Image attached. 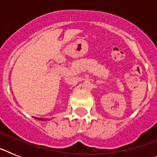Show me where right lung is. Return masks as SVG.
<instances>
[{"label":"right lung","instance_id":"right-lung-1","mask_svg":"<svg viewBox=\"0 0 157 157\" xmlns=\"http://www.w3.org/2000/svg\"><path fill=\"white\" fill-rule=\"evenodd\" d=\"M37 120H42V121H45V120H45V119H39V118H37Z\"/></svg>","mask_w":157,"mask_h":157}]
</instances>
